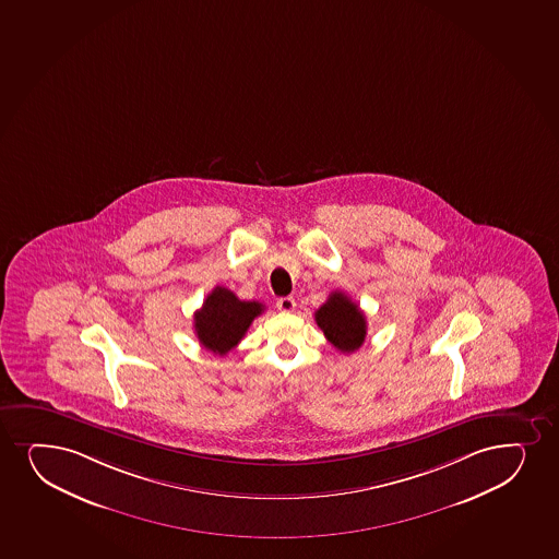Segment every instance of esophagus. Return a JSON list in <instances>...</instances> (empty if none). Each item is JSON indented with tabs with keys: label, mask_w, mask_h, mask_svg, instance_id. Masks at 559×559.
Listing matches in <instances>:
<instances>
[{
	"label": "esophagus",
	"mask_w": 559,
	"mask_h": 559,
	"mask_svg": "<svg viewBox=\"0 0 559 559\" xmlns=\"http://www.w3.org/2000/svg\"><path fill=\"white\" fill-rule=\"evenodd\" d=\"M276 309L283 310V312H294L296 310V299L294 297H281L276 301Z\"/></svg>",
	"instance_id": "1"
}]
</instances>
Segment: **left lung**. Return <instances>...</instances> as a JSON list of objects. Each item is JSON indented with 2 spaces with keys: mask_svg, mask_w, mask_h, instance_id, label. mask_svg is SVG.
Masks as SVG:
<instances>
[{
  "mask_svg": "<svg viewBox=\"0 0 559 559\" xmlns=\"http://www.w3.org/2000/svg\"><path fill=\"white\" fill-rule=\"evenodd\" d=\"M314 318L325 338L342 354L361 348L367 336V318L346 294L333 292L328 301L316 310Z\"/></svg>",
  "mask_w": 559,
  "mask_h": 559,
  "instance_id": "left-lung-1",
  "label": "left lung"
}]
</instances>
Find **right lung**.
I'll return each mask as SVG.
<instances>
[{"mask_svg": "<svg viewBox=\"0 0 559 559\" xmlns=\"http://www.w3.org/2000/svg\"><path fill=\"white\" fill-rule=\"evenodd\" d=\"M262 310V302L241 301L230 289L217 286L205 297L202 309L194 312L198 341L213 354L226 355L236 348Z\"/></svg>", "mask_w": 559, "mask_h": 559, "instance_id": "right-lung-1", "label": "right lung"}]
</instances>
